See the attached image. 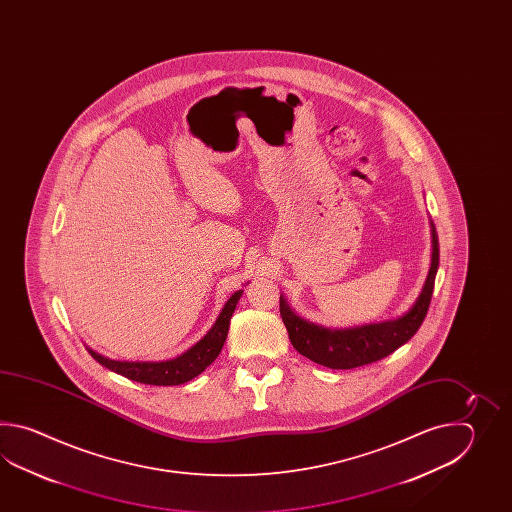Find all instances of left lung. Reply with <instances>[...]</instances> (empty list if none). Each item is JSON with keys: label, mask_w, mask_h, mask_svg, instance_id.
Here are the masks:
<instances>
[{"label": "left lung", "mask_w": 512, "mask_h": 512, "mask_svg": "<svg viewBox=\"0 0 512 512\" xmlns=\"http://www.w3.org/2000/svg\"><path fill=\"white\" fill-rule=\"evenodd\" d=\"M432 265L426 278L425 287L419 294L414 307L406 315L370 326L349 327V329H326L309 324L294 315L287 302L280 296V315L287 327L289 340L300 355L331 370H353L371 362L388 357L395 349L401 348L423 324L432 293H434L435 272L439 265V243L432 230Z\"/></svg>", "instance_id": "8db88e82"}]
</instances>
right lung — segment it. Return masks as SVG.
<instances>
[{"label":"right lung","mask_w":512,"mask_h":512,"mask_svg":"<svg viewBox=\"0 0 512 512\" xmlns=\"http://www.w3.org/2000/svg\"><path fill=\"white\" fill-rule=\"evenodd\" d=\"M243 291L232 294L229 302L223 307L221 315L218 316L216 324L208 331L205 337L197 342L194 348L188 349L177 359L164 360V362H122V360L104 359L95 351L89 349L91 357L97 360L98 364L106 366L108 370L119 373L131 381L142 382V384H153V386H177L183 382L192 381L199 373L207 370L214 360L218 359L219 351L225 344V338L229 333L230 318L236 309Z\"/></svg>","instance_id":"1"}]
</instances>
